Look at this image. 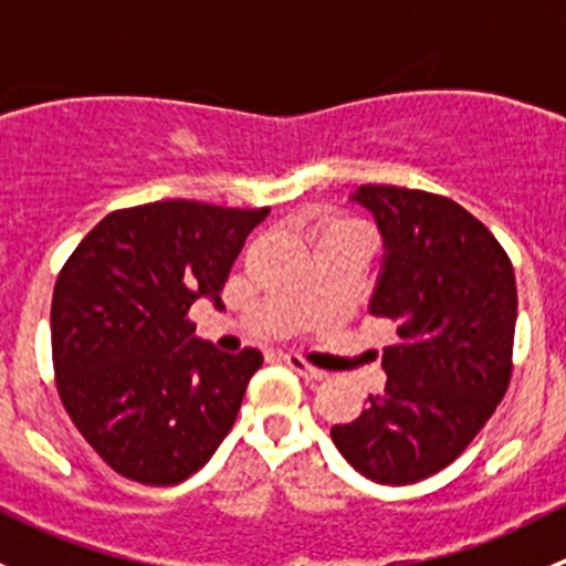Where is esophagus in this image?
Wrapping results in <instances>:
<instances>
[{"label": "esophagus", "mask_w": 566, "mask_h": 566, "mask_svg": "<svg viewBox=\"0 0 566 566\" xmlns=\"http://www.w3.org/2000/svg\"><path fill=\"white\" fill-rule=\"evenodd\" d=\"M284 364H287V367L293 369V373H298L304 380H310V384H317V380H325L323 369L312 367V364H306L304 358H298V356H284Z\"/></svg>", "instance_id": "1"}]
</instances>
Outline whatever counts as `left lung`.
<instances>
[{"mask_svg": "<svg viewBox=\"0 0 566 566\" xmlns=\"http://www.w3.org/2000/svg\"><path fill=\"white\" fill-rule=\"evenodd\" d=\"M350 202L384 238L369 312L397 325L384 350L386 389L336 449L380 484H410L447 468L506 394L517 319L515 271L488 227L438 193L358 186Z\"/></svg>", "mask_w": 566, "mask_h": 566, "instance_id": "left-lung-1", "label": "left lung"}]
</instances>
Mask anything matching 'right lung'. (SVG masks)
I'll list each match as a JSON object with an SVG mask.
<instances>
[{
    "label": "right lung",
    "mask_w": 566,
    "mask_h": 566,
    "mask_svg": "<svg viewBox=\"0 0 566 566\" xmlns=\"http://www.w3.org/2000/svg\"><path fill=\"white\" fill-rule=\"evenodd\" d=\"M271 208L188 199L114 210L67 256L51 301L56 391L76 430L123 476L177 484L235 424L262 353L193 336V301L221 290Z\"/></svg>",
    "instance_id": "1"
}]
</instances>
